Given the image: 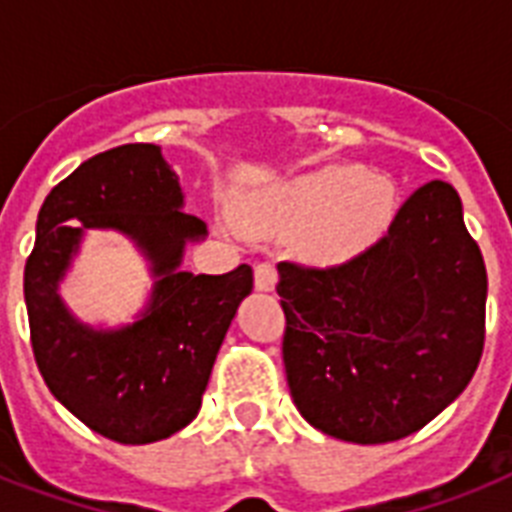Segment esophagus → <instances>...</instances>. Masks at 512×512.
I'll return each instance as SVG.
<instances>
[{"mask_svg":"<svg viewBox=\"0 0 512 512\" xmlns=\"http://www.w3.org/2000/svg\"><path fill=\"white\" fill-rule=\"evenodd\" d=\"M276 281H279V271H276V265L271 260H263V263L255 265V287L263 289V292H271L276 287Z\"/></svg>","mask_w":512,"mask_h":512,"instance_id":"obj_1","label":"esophagus"}]
</instances>
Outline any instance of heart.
I'll use <instances>...</instances> for the list:
<instances>
[{
	"label": "heart",
	"mask_w": 512,
	"mask_h": 512,
	"mask_svg": "<svg viewBox=\"0 0 512 512\" xmlns=\"http://www.w3.org/2000/svg\"><path fill=\"white\" fill-rule=\"evenodd\" d=\"M390 212L388 185L356 167H340L303 177L263 209L268 231L292 233L319 223L316 255L340 260L366 247L385 228Z\"/></svg>",
	"instance_id": "1"
}]
</instances>
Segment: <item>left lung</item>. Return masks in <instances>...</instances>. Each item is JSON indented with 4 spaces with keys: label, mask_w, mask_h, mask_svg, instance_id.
I'll return each mask as SVG.
<instances>
[{
    "label": "left lung",
    "mask_w": 512,
    "mask_h": 512,
    "mask_svg": "<svg viewBox=\"0 0 512 512\" xmlns=\"http://www.w3.org/2000/svg\"><path fill=\"white\" fill-rule=\"evenodd\" d=\"M284 366L313 428L388 444L425 428L476 374L486 265L444 180L420 185L388 233L345 263H279Z\"/></svg>",
    "instance_id": "8db88e82"
}]
</instances>
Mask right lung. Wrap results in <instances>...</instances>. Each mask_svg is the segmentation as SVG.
<instances>
[{"mask_svg": "<svg viewBox=\"0 0 512 512\" xmlns=\"http://www.w3.org/2000/svg\"><path fill=\"white\" fill-rule=\"evenodd\" d=\"M175 172L151 143L92 156L60 180L36 217L23 271L31 348L47 388L90 430L116 444H151L199 414L209 372L252 268L223 276L177 271L185 239L207 233L180 209ZM87 227L130 232L160 273L147 316L122 333L76 325L54 287Z\"/></svg>", "mask_w": 512, "mask_h": 512, "instance_id": "right-lung-1", "label": "right lung"}]
</instances>
